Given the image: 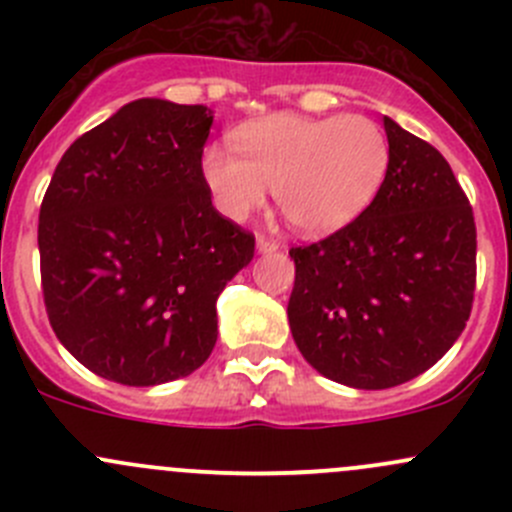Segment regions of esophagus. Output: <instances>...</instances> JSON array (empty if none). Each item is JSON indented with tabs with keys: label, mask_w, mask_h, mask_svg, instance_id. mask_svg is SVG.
<instances>
[{
	"label": "esophagus",
	"mask_w": 512,
	"mask_h": 512,
	"mask_svg": "<svg viewBox=\"0 0 512 512\" xmlns=\"http://www.w3.org/2000/svg\"><path fill=\"white\" fill-rule=\"evenodd\" d=\"M257 252H260V255H267V252H275L277 250V242L275 240H267V237H257Z\"/></svg>",
	"instance_id": "1"
}]
</instances>
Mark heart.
I'll return each mask as SVG.
<instances>
[{
  "label": "heart",
  "mask_w": 512,
  "mask_h": 512,
  "mask_svg": "<svg viewBox=\"0 0 512 512\" xmlns=\"http://www.w3.org/2000/svg\"><path fill=\"white\" fill-rule=\"evenodd\" d=\"M235 153L205 148L200 175L213 203L232 223H245L275 188L285 218L307 237H324L359 218L389 173V141L359 113L309 118L275 113L245 123L232 136Z\"/></svg>",
  "instance_id": "heart-1"
}]
</instances>
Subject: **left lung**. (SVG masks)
<instances>
[{
    "label": "left lung",
    "mask_w": 512,
    "mask_h": 512,
    "mask_svg": "<svg viewBox=\"0 0 512 512\" xmlns=\"http://www.w3.org/2000/svg\"><path fill=\"white\" fill-rule=\"evenodd\" d=\"M389 173L342 230L292 247L289 329L307 364L352 389H391L456 344L476 289V223L451 165L384 116Z\"/></svg>",
    "instance_id": "1"
}]
</instances>
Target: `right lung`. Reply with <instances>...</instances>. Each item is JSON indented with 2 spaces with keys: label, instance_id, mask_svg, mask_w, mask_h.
Listing matches in <instances>:
<instances>
[{
  "label": "right lung",
  "instance_id": "right-lung-1",
  "mask_svg": "<svg viewBox=\"0 0 512 512\" xmlns=\"http://www.w3.org/2000/svg\"><path fill=\"white\" fill-rule=\"evenodd\" d=\"M208 106L138 98L76 138L39 213L41 285L66 352L96 376L156 386L218 342L227 282L255 237L213 208L200 156Z\"/></svg>",
  "mask_w": 512,
  "mask_h": 512
}]
</instances>
